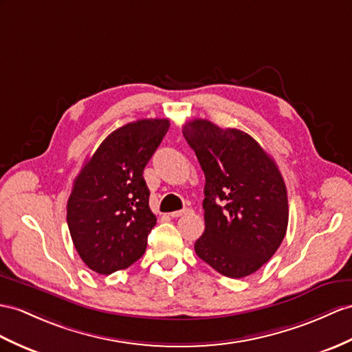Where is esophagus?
<instances>
[{
  "instance_id": "obj_1",
  "label": "esophagus",
  "mask_w": 352,
  "mask_h": 352,
  "mask_svg": "<svg viewBox=\"0 0 352 352\" xmlns=\"http://www.w3.org/2000/svg\"><path fill=\"white\" fill-rule=\"evenodd\" d=\"M190 212V209H182V210H176V212H171L170 213V217H173V218H179V217H182V215H186V213Z\"/></svg>"
}]
</instances>
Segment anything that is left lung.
<instances>
[{
	"mask_svg": "<svg viewBox=\"0 0 352 352\" xmlns=\"http://www.w3.org/2000/svg\"><path fill=\"white\" fill-rule=\"evenodd\" d=\"M184 135L206 176V228L195 254L227 278L251 275L287 233V186L276 162L250 134L208 119L186 122Z\"/></svg>",
	"mask_w": 352,
	"mask_h": 352,
	"instance_id": "obj_1",
	"label": "left lung"
}]
</instances>
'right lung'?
I'll use <instances>...</instances> for the list:
<instances>
[{"instance_id":"add662e5","label":"right lung","mask_w":352,"mask_h":352,"mask_svg":"<svg viewBox=\"0 0 352 352\" xmlns=\"http://www.w3.org/2000/svg\"><path fill=\"white\" fill-rule=\"evenodd\" d=\"M168 126V119H140L118 128L74 179L68 230L82 261L100 275L130 267L146 251L157 217L143 170Z\"/></svg>"}]
</instances>
